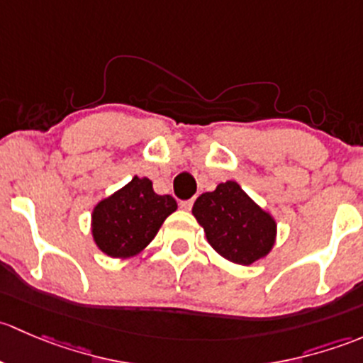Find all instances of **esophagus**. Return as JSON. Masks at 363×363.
<instances>
[{
    "label": "esophagus",
    "mask_w": 363,
    "mask_h": 363,
    "mask_svg": "<svg viewBox=\"0 0 363 363\" xmlns=\"http://www.w3.org/2000/svg\"><path fill=\"white\" fill-rule=\"evenodd\" d=\"M192 206H194V199L180 201V208L182 209H186V211H189V209H192Z\"/></svg>",
    "instance_id": "1"
}]
</instances>
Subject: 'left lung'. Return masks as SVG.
<instances>
[{
  "instance_id": "obj_1",
  "label": "left lung",
  "mask_w": 363,
  "mask_h": 363,
  "mask_svg": "<svg viewBox=\"0 0 363 363\" xmlns=\"http://www.w3.org/2000/svg\"><path fill=\"white\" fill-rule=\"evenodd\" d=\"M192 215L203 225L213 250L234 264L257 262L274 246V218L236 182L220 183L213 192L201 194Z\"/></svg>"
}]
</instances>
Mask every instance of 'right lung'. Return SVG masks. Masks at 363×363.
Segmentation results:
<instances>
[{
  "label": "right lung",
  "mask_w": 363,
  "mask_h": 363,
  "mask_svg": "<svg viewBox=\"0 0 363 363\" xmlns=\"http://www.w3.org/2000/svg\"><path fill=\"white\" fill-rule=\"evenodd\" d=\"M171 196H159L148 178L134 177L92 211V238L98 248L113 259H129L143 252L164 220L177 211Z\"/></svg>",
  "instance_id": "right-lung-1"
}]
</instances>
